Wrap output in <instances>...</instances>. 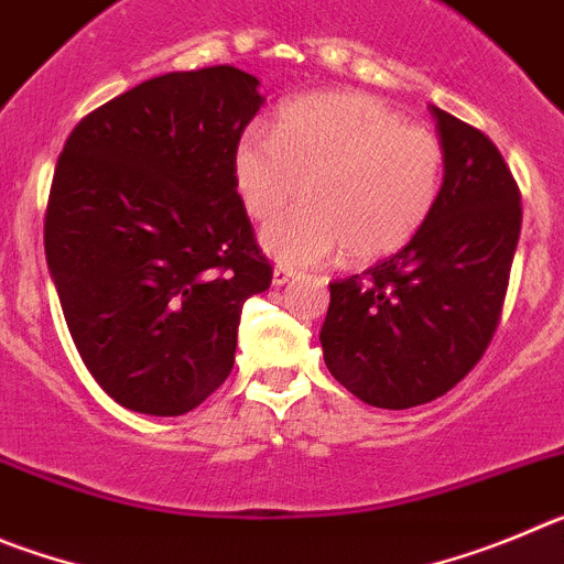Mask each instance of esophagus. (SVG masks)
Segmentation results:
<instances>
[{"label": "esophagus", "mask_w": 564, "mask_h": 564, "mask_svg": "<svg viewBox=\"0 0 564 564\" xmlns=\"http://www.w3.org/2000/svg\"><path fill=\"white\" fill-rule=\"evenodd\" d=\"M294 278H297V270H292L286 263H278L275 272H272V283H275V286H283V283L294 281Z\"/></svg>", "instance_id": "esophagus-1"}]
</instances>
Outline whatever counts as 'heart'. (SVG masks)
<instances>
[{"instance_id":"heart-1","label":"heart","mask_w":564,"mask_h":564,"mask_svg":"<svg viewBox=\"0 0 564 564\" xmlns=\"http://www.w3.org/2000/svg\"><path fill=\"white\" fill-rule=\"evenodd\" d=\"M232 180L256 221L308 202L263 230L281 261L314 263L345 247L351 261L402 250L430 219L444 182V145L373 95L308 93L278 111L272 134L252 126Z\"/></svg>"}]
</instances>
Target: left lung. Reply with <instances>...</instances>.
<instances>
[{
  "label": "left lung",
  "instance_id": "1",
  "mask_svg": "<svg viewBox=\"0 0 564 564\" xmlns=\"http://www.w3.org/2000/svg\"><path fill=\"white\" fill-rule=\"evenodd\" d=\"M444 185L430 219L365 275L328 283L323 357L345 390L384 410L453 390L489 348L522 225L520 187L484 131L430 106Z\"/></svg>",
  "mask_w": 564,
  "mask_h": 564
}]
</instances>
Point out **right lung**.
I'll use <instances>...</instances> for the list:
<instances>
[{
  "label": "right lung",
  "instance_id": "add662e5",
  "mask_svg": "<svg viewBox=\"0 0 564 564\" xmlns=\"http://www.w3.org/2000/svg\"><path fill=\"white\" fill-rule=\"evenodd\" d=\"M230 64L169 73L89 111L67 137L44 213L64 319L123 408L182 415L230 377L247 297L272 263L232 180L261 109Z\"/></svg>",
  "mask_w": 564,
  "mask_h": 564
}]
</instances>
